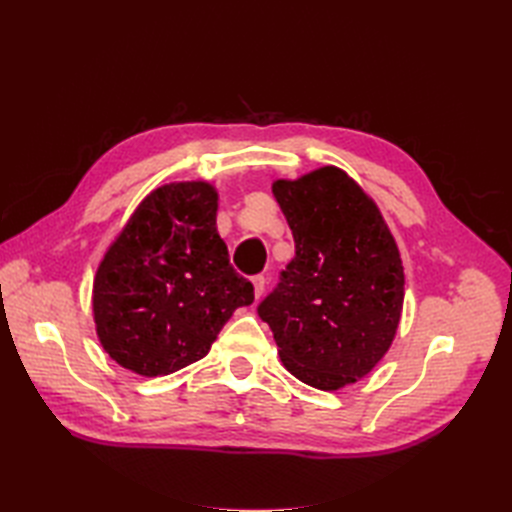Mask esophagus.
Here are the masks:
<instances>
[{
  "label": "esophagus",
  "instance_id": "1",
  "mask_svg": "<svg viewBox=\"0 0 512 512\" xmlns=\"http://www.w3.org/2000/svg\"><path fill=\"white\" fill-rule=\"evenodd\" d=\"M252 284H254V297L260 299L262 292H265V284H267L265 275H254V277H252Z\"/></svg>",
  "mask_w": 512,
  "mask_h": 512
}]
</instances>
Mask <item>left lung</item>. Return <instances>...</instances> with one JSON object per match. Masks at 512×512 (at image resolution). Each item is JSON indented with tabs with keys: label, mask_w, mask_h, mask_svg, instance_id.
Returning a JSON list of instances; mask_svg holds the SVG:
<instances>
[{
	"label": "left lung",
	"mask_w": 512,
	"mask_h": 512,
	"mask_svg": "<svg viewBox=\"0 0 512 512\" xmlns=\"http://www.w3.org/2000/svg\"><path fill=\"white\" fill-rule=\"evenodd\" d=\"M294 258L258 305L294 378L337 391L365 378L391 348L404 307L397 243L359 183L322 166L273 181Z\"/></svg>",
	"instance_id": "8db88e82"
}]
</instances>
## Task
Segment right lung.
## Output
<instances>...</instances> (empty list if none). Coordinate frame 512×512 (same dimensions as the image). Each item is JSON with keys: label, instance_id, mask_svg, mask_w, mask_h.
Listing matches in <instances>:
<instances>
[{"label": "right lung", "instance_id": "1", "mask_svg": "<svg viewBox=\"0 0 512 512\" xmlns=\"http://www.w3.org/2000/svg\"><path fill=\"white\" fill-rule=\"evenodd\" d=\"M207 181L153 190L108 247L94 280L102 348L138 376H166L211 350L254 286L232 269Z\"/></svg>", "mask_w": 512, "mask_h": 512}]
</instances>
